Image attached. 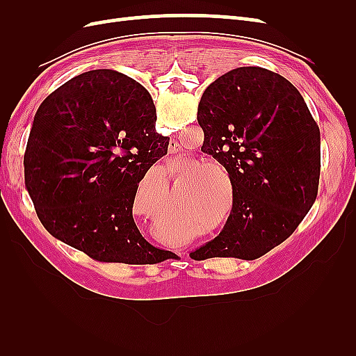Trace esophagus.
I'll use <instances>...</instances> for the list:
<instances>
[{
	"label": "esophagus",
	"mask_w": 356,
	"mask_h": 356,
	"mask_svg": "<svg viewBox=\"0 0 356 356\" xmlns=\"http://www.w3.org/2000/svg\"><path fill=\"white\" fill-rule=\"evenodd\" d=\"M178 152H181V145L177 141H170L169 143V153L170 154H175Z\"/></svg>",
	"instance_id": "esophagus-1"
}]
</instances>
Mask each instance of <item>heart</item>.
<instances>
[{
  "label": "heart",
  "mask_w": 356,
  "mask_h": 356,
  "mask_svg": "<svg viewBox=\"0 0 356 356\" xmlns=\"http://www.w3.org/2000/svg\"><path fill=\"white\" fill-rule=\"evenodd\" d=\"M213 168H217L222 174H225V168L213 160L199 161V163H195L188 169V174H195L196 171L198 174L190 181L187 202L191 209H195L196 212H200V215H203V218L196 220L199 224L203 225H209L213 221V211L215 207H217V199H220V175L218 172L213 170ZM224 224L225 220L212 225V230L222 229ZM199 230L202 232L203 227H199Z\"/></svg>",
  "instance_id": "1"
}]
</instances>
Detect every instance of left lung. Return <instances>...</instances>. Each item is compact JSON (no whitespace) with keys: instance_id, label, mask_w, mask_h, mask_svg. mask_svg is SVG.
Returning <instances> with one entry per match:
<instances>
[{"instance_id":"left-lung-1","label":"left lung","mask_w":356,"mask_h":356,"mask_svg":"<svg viewBox=\"0 0 356 356\" xmlns=\"http://www.w3.org/2000/svg\"><path fill=\"white\" fill-rule=\"evenodd\" d=\"M197 122L202 152L229 172L233 207L217 238L190 255L260 258L294 233L316 199L319 127L294 86L260 67L236 68L211 83Z\"/></svg>"}]
</instances>
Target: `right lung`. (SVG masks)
<instances>
[{
    "mask_svg": "<svg viewBox=\"0 0 356 356\" xmlns=\"http://www.w3.org/2000/svg\"><path fill=\"white\" fill-rule=\"evenodd\" d=\"M144 86L114 70L83 72L42 101L24 157L44 229L101 263L154 264L168 251L134 221L138 184L168 153Z\"/></svg>",
    "mask_w": 356,
    "mask_h": 356,
    "instance_id": "right-lung-1",
    "label": "right lung"
}]
</instances>
